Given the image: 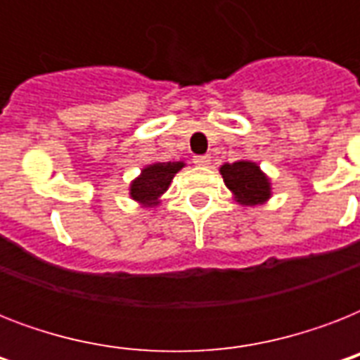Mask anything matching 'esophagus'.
<instances>
[{
    "label": "esophagus",
    "mask_w": 360,
    "mask_h": 360,
    "mask_svg": "<svg viewBox=\"0 0 360 360\" xmlns=\"http://www.w3.org/2000/svg\"><path fill=\"white\" fill-rule=\"evenodd\" d=\"M194 162L198 166H203V168H207L209 164H211V157L209 155H202V157H194Z\"/></svg>",
    "instance_id": "34e87169"
}]
</instances>
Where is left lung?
Here are the masks:
<instances>
[{
  "label": "left lung",
  "mask_w": 360,
  "mask_h": 360,
  "mask_svg": "<svg viewBox=\"0 0 360 360\" xmlns=\"http://www.w3.org/2000/svg\"><path fill=\"white\" fill-rule=\"evenodd\" d=\"M219 172L224 179V185L228 186V191L239 205L245 207L263 205L273 196V183L269 175L259 168V164L243 158L237 162L222 164Z\"/></svg>",
  "instance_id": "obj_1"
}]
</instances>
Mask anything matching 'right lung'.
<instances>
[{"instance_id": "add662e5", "label": "right lung", "mask_w": 360, "mask_h": 360, "mask_svg": "<svg viewBox=\"0 0 360 360\" xmlns=\"http://www.w3.org/2000/svg\"><path fill=\"white\" fill-rule=\"evenodd\" d=\"M183 160L179 162H153L143 166L138 177L130 181L129 196L140 207H158L162 202L164 192L172 185V179L177 172L185 168Z\"/></svg>"}]
</instances>
